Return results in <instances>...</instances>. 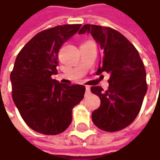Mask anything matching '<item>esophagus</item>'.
I'll use <instances>...</instances> for the list:
<instances>
[{
	"mask_svg": "<svg viewBox=\"0 0 160 160\" xmlns=\"http://www.w3.org/2000/svg\"><path fill=\"white\" fill-rule=\"evenodd\" d=\"M88 94H90V88L89 87H86V95H88Z\"/></svg>",
	"mask_w": 160,
	"mask_h": 160,
	"instance_id": "34e87169",
	"label": "esophagus"
}]
</instances>
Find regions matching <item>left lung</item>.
I'll return each mask as SVG.
<instances>
[{
  "mask_svg": "<svg viewBox=\"0 0 160 160\" xmlns=\"http://www.w3.org/2000/svg\"><path fill=\"white\" fill-rule=\"evenodd\" d=\"M86 32L102 49L97 74H110L108 90L98 86L91 88L101 100L99 108L92 112V121L100 129L116 132L129 126L140 112L148 88L144 65L135 46L118 31L85 25L79 33Z\"/></svg>",
  "mask_w": 160,
  "mask_h": 160,
  "instance_id": "8db88e82",
  "label": "left lung"
}]
</instances>
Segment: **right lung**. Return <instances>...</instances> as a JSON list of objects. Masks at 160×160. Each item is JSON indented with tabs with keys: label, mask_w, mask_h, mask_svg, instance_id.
Instances as JSON below:
<instances>
[{
	"label": "right lung",
	"mask_w": 160,
	"mask_h": 160,
	"mask_svg": "<svg viewBox=\"0 0 160 160\" xmlns=\"http://www.w3.org/2000/svg\"><path fill=\"white\" fill-rule=\"evenodd\" d=\"M81 25H58L37 33L20 50L10 73L12 98L27 126L43 135H58L72 122V112L85 87L53 80L58 52Z\"/></svg>",
	"instance_id": "right-lung-1"
}]
</instances>
